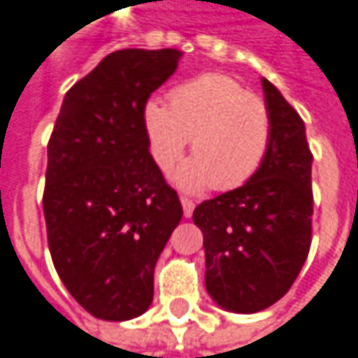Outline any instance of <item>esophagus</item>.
I'll return each mask as SVG.
<instances>
[{
    "label": "esophagus",
    "instance_id": "1",
    "mask_svg": "<svg viewBox=\"0 0 358 358\" xmlns=\"http://www.w3.org/2000/svg\"><path fill=\"white\" fill-rule=\"evenodd\" d=\"M181 204H183V214L189 218L194 210V201L189 196H181Z\"/></svg>",
    "mask_w": 358,
    "mask_h": 358
}]
</instances>
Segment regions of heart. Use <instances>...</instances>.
Listing matches in <instances>:
<instances>
[{
  "instance_id": "obj_1",
  "label": "heart",
  "mask_w": 358,
  "mask_h": 358,
  "mask_svg": "<svg viewBox=\"0 0 358 358\" xmlns=\"http://www.w3.org/2000/svg\"><path fill=\"white\" fill-rule=\"evenodd\" d=\"M148 150L169 171L191 138L193 159L179 167L175 183L185 191H231L263 165L273 140L267 103L226 73H203L169 93V105L148 99L142 107Z\"/></svg>"
}]
</instances>
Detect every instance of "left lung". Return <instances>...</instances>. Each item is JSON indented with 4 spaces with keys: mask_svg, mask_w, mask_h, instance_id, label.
<instances>
[{
    "mask_svg": "<svg viewBox=\"0 0 358 358\" xmlns=\"http://www.w3.org/2000/svg\"><path fill=\"white\" fill-rule=\"evenodd\" d=\"M273 140L245 185L201 203L193 222L204 236V285L218 306L255 314L287 294L312 243V152L304 120L261 80Z\"/></svg>",
    "mask_w": 358,
    "mask_h": 358,
    "instance_id": "1",
    "label": "left lung"
}]
</instances>
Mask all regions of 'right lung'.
I'll list each match as a JSON object with an SVG mask.
<instances>
[{"label": "right lung", "mask_w": 358, "mask_h": 358, "mask_svg": "<svg viewBox=\"0 0 358 358\" xmlns=\"http://www.w3.org/2000/svg\"><path fill=\"white\" fill-rule=\"evenodd\" d=\"M175 48L105 56L71 87L48 140L43 208L52 263L91 315L124 322L154 298V268L183 216L154 164L142 107L177 70Z\"/></svg>", "instance_id": "obj_1"}]
</instances>
